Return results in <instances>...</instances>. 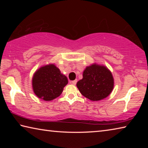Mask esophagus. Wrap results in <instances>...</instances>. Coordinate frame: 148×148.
<instances>
[{
    "instance_id": "esophagus-1",
    "label": "esophagus",
    "mask_w": 148,
    "mask_h": 148,
    "mask_svg": "<svg viewBox=\"0 0 148 148\" xmlns=\"http://www.w3.org/2000/svg\"><path fill=\"white\" fill-rule=\"evenodd\" d=\"M71 83L72 85H76V83H77V79H75V80H73V81L71 82Z\"/></svg>"
}]
</instances>
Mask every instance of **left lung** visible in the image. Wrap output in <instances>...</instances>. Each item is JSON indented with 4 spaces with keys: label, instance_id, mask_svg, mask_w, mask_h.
Segmentation results:
<instances>
[{
    "label": "left lung",
    "instance_id": "obj_1",
    "mask_svg": "<svg viewBox=\"0 0 148 148\" xmlns=\"http://www.w3.org/2000/svg\"><path fill=\"white\" fill-rule=\"evenodd\" d=\"M76 86L82 95L92 101L106 99L113 91L114 79L111 71L103 64L92 63L83 72V78Z\"/></svg>",
    "mask_w": 148,
    "mask_h": 148
}]
</instances>
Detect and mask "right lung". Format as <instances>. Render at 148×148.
Segmentation results:
<instances>
[{
	"instance_id": "right-lung-1",
	"label": "right lung",
	"mask_w": 148,
	"mask_h": 148,
	"mask_svg": "<svg viewBox=\"0 0 148 148\" xmlns=\"http://www.w3.org/2000/svg\"><path fill=\"white\" fill-rule=\"evenodd\" d=\"M68 84L66 76L53 63L41 66L34 72L32 87L38 98L51 101L59 97Z\"/></svg>"
}]
</instances>
